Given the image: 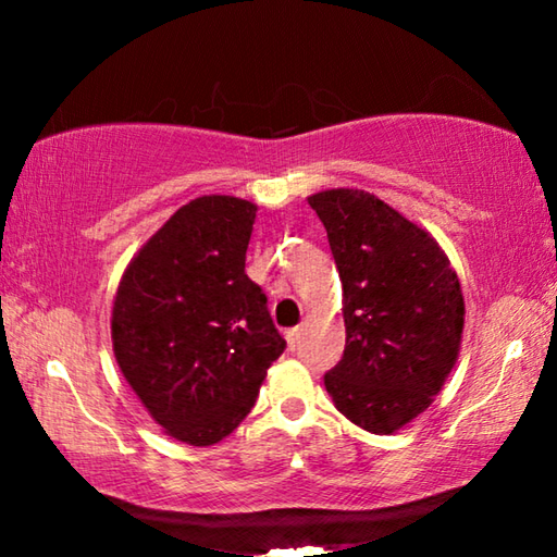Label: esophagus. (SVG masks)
<instances>
[{"instance_id": "34e87169", "label": "esophagus", "mask_w": 557, "mask_h": 557, "mask_svg": "<svg viewBox=\"0 0 557 557\" xmlns=\"http://www.w3.org/2000/svg\"><path fill=\"white\" fill-rule=\"evenodd\" d=\"M285 336H287V344H289V348H292V351H295V348L299 346V336H301V329H299V326H295V329H289V332H287Z\"/></svg>"}]
</instances>
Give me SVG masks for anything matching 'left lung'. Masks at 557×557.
I'll return each mask as SVG.
<instances>
[{
    "label": "left lung",
    "mask_w": 557,
    "mask_h": 557,
    "mask_svg": "<svg viewBox=\"0 0 557 557\" xmlns=\"http://www.w3.org/2000/svg\"><path fill=\"white\" fill-rule=\"evenodd\" d=\"M344 289L346 348L324 375L336 410L391 435L430 408L457 363L465 297L437 240L361 188L309 196Z\"/></svg>",
    "instance_id": "1"
}]
</instances>
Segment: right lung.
Returning <instances> with one entry per match:
<instances>
[{
	"mask_svg": "<svg viewBox=\"0 0 557 557\" xmlns=\"http://www.w3.org/2000/svg\"><path fill=\"white\" fill-rule=\"evenodd\" d=\"M258 206L199 196L129 260L112 301V351L169 437L209 447L250 412L285 338L245 275Z\"/></svg>",
	"mask_w": 557,
	"mask_h": 557,
	"instance_id": "right-lung-1",
	"label": "right lung"
}]
</instances>
